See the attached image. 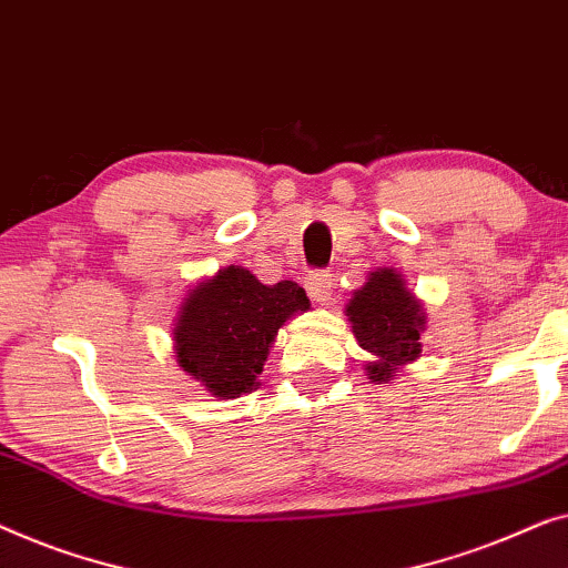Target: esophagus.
Instances as JSON below:
<instances>
[{
    "mask_svg": "<svg viewBox=\"0 0 568 568\" xmlns=\"http://www.w3.org/2000/svg\"><path fill=\"white\" fill-rule=\"evenodd\" d=\"M332 287H334V277L329 273H311L306 277V291L314 301L318 303H326L332 298Z\"/></svg>",
    "mask_w": 568,
    "mask_h": 568,
    "instance_id": "esophagus-1",
    "label": "esophagus"
}]
</instances>
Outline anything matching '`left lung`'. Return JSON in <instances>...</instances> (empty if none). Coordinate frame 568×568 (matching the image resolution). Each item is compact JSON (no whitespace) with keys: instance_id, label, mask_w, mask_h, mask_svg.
Listing matches in <instances>:
<instances>
[{"instance_id":"8db88e82","label":"left lung","mask_w":568,"mask_h":568,"mask_svg":"<svg viewBox=\"0 0 568 568\" xmlns=\"http://www.w3.org/2000/svg\"><path fill=\"white\" fill-rule=\"evenodd\" d=\"M347 316L357 345L375 357L365 367L373 383L394 381L402 365L422 355L419 334L427 324L425 308L406 291L404 277L396 270L381 267L367 275V283L347 303Z\"/></svg>"}]
</instances>
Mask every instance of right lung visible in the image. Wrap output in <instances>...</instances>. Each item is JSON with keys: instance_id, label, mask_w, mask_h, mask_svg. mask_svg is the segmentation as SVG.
I'll return each mask as SVG.
<instances>
[{"instance_id": "obj_1", "label": "right lung", "mask_w": 568, "mask_h": 568, "mask_svg": "<svg viewBox=\"0 0 568 568\" xmlns=\"http://www.w3.org/2000/svg\"><path fill=\"white\" fill-rule=\"evenodd\" d=\"M306 291L293 281L262 285L231 265L197 283L174 322V355L215 398H239L257 386L277 329L308 311Z\"/></svg>"}]
</instances>
